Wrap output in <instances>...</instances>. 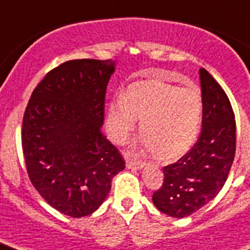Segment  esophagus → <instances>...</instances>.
I'll return each mask as SVG.
<instances>
[{"mask_svg": "<svg viewBox=\"0 0 250 250\" xmlns=\"http://www.w3.org/2000/svg\"><path fill=\"white\" fill-rule=\"evenodd\" d=\"M145 167V163L143 161H135V160H130V159H126V167L127 169H143Z\"/></svg>", "mask_w": 250, "mask_h": 250, "instance_id": "obj_1", "label": "esophagus"}]
</instances>
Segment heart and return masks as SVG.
I'll use <instances>...</instances> for the list:
<instances>
[{"label": "heart", "mask_w": 250, "mask_h": 250, "mask_svg": "<svg viewBox=\"0 0 250 250\" xmlns=\"http://www.w3.org/2000/svg\"><path fill=\"white\" fill-rule=\"evenodd\" d=\"M203 99L196 87H183L163 81H139L119 92L107 107L106 130L124 144L140 119L139 146L152 151L160 163H171L194 145L202 124Z\"/></svg>", "instance_id": "1"}]
</instances>
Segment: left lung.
Returning <instances> with one entry per match:
<instances>
[{"label":"left lung","instance_id":"1","mask_svg":"<svg viewBox=\"0 0 250 250\" xmlns=\"http://www.w3.org/2000/svg\"><path fill=\"white\" fill-rule=\"evenodd\" d=\"M202 132L194 146L164 167V183L152 194L161 213L187 218L213 200L224 187L235 155V120L230 101L205 68H200Z\"/></svg>","mask_w":250,"mask_h":250}]
</instances>
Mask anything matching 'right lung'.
<instances>
[{"label": "right lung", "mask_w": 250, "mask_h": 250, "mask_svg": "<svg viewBox=\"0 0 250 250\" xmlns=\"http://www.w3.org/2000/svg\"><path fill=\"white\" fill-rule=\"evenodd\" d=\"M112 60H71L36 86L22 121L31 183L60 213L81 218L99 209L125 167L101 131Z\"/></svg>", "instance_id": "add662e5"}]
</instances>
